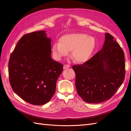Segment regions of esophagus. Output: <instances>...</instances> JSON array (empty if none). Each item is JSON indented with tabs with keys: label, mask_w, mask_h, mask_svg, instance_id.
Wrapping results in <instances>:
<instances>
[{
	"label": "esophagus",
	"mask_w": 131,
	"mask_h": 131,
	"mask_svg": "<svg viewBox=\"0 0 131 131\" xmlns=\"http://www.w3.org/2000/svg\"><path fill=\"white\" fill-rule=\"evenodd\" d=\"M70 67V66L69 65H68V64H64V66H63V69H67V68H68Z\"/></svg>",
	"instance_id": "obj_1"
}]
</instances>
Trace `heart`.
I'll return each instance as SVG.
<instances>
[{
    "label": "heart",
    "mask_w": 131,
    "mask_h": 131,
    "mask_svg": "<svg viewBox=\"0 0 131 131\" xmlns=\"http://www.w3.org/2000/svg\"><path fill=\"white\" fill-rule=\"evenodd\" d=\"M96 45L93 37L85 33H71L62 35L59 43H54L52 47L54 56L58 60L68 54L71 51V57L78 63H83L89 60Z\"/></svg>",
    "instance_id": "b5f03b06"
}]
</instances>
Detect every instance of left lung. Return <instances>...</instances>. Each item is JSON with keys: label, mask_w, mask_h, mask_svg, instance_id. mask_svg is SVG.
Listing matches in <instances>:
<instances>
[{"label": "left lung", "mask_w": 131, "mask_h": 131, "mask_svg": "<svg viewBox=\"0 0 131 131\" xmlns=\"http://www.w3.org/2000/svg\"><path fill=\"white\" fill-rule=\"evenodd\" d=\"M73 69L78 94L85 102L100 103L112 98L124 81V51L113 36L106 33L102 49Z\"/></svg>", "instance_id": "obj_1"}]
</instances>
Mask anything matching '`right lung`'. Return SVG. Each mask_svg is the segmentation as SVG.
<instances>
[{
  "instance_id": "add662e5",
  "label": "right lung",
  "mask_w": 131,
  "mask_h": 131,
  "mask_svg": "<svg viewBox=\"0 0 131 131\" xmlns=\"http://www.w3.org/2000/svg\"><path fill=\"white\" fill-rule=\"evenodd\" d=\"M51 39L45 30L26 34L18 40L9 61L10 84L23 100L35 105L49 102L63 66L51 57Z\"/></svg>"
}]
</instances>
